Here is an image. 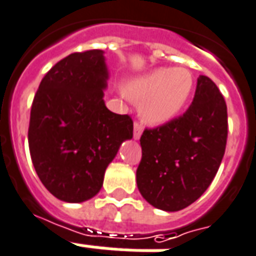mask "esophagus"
I'll list each match as a JSON object with an SVG mask.
<instances>
[{
  "label": "esophagus",
  "instance_id": "1",
  "mask_svg": "<svg viewBox=\"0 0 256 256\" xmlns=\"http://www.w3.org/2000/svg\"><path fill=\"white\" fill-rule=\"evenodd\" d=\"M142 132H144V128H142V124L136 122L134 124V132H132V136H134V140H140L142 136Z\"/></svg>",
  "mask_w": 256,
  "mask_h": 256
}]
</instances>
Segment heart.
I'll return each instance as SVG.
<instances>
[{"label":"heart","mask_w":256,"mask_h":256,"mask_svg":"<svg viewBox=\"0 0 256 256\" xmlns=\"http://www.w3.org/2000/svg\"><path fill=\"white\" fill-rule=\"evenodd\" d=\"M194 80L184 67H157L132 79L124 95L140 102V115L148 124L174 120L192 96Z\"/></svg>","instance_id":"b5f03b06"}]
</instances>
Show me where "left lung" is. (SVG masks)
<instances>
[{
    "mask_svg": "<svg viewBox=\"0 0 256 256\" xmlns=\"http://www.w3.org/2000/svg\"><path fill=\"white\" fill-rule=\"evenodd\" d=\"M227 104L210 78L200 75L193 102L180 118L141 136L136 185L150 206L176 212L190 206L218 173L227 144Z\"/></svg>",
    "mask_w": 256,
    "mask_h": 256,
    "instance_id": "1",
    "label": "left lung"
}]
</instances>
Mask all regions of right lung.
Wrapping results in <instances>:
<instances>
[{
    "mask_svg": "<svg viewBox=\"0 0 256 256\" xmlns=\"http://www.w3.org/2000/svg\"><path fill=\"white\" fill-rule=\"evenodd\" d=\"M107 80L102 50L78 52L54 64L34 95L30 157L42 185L62 202L96 196L108 164L132 138V118L106 107Z\"/></svg>",
    "mask_w": 256,
    "mask_h": 256,
    "instance_id": "1",
    "label": "right lung"
}]
</instances>
